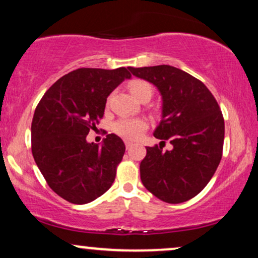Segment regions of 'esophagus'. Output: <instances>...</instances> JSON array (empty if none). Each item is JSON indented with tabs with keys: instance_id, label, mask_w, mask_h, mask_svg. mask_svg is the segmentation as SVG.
<instances>
[{
	"instance_id": "34e87169",
	"label": "esophagus",
	"mask_w": 258,
	"mask_h": 258,
	"mask_svg": "<svg viewBox=\"0 0 258 258\" xmlns=\"http://www.w3.org/2000/svg\"><path fill=\"white\" fill-rule=\"evenodd\" d=\"M132 142H130V141H125V146H126V148H127V149H128V148L130 147H131L132 146Z\"/></svg>"
}]
</instances>
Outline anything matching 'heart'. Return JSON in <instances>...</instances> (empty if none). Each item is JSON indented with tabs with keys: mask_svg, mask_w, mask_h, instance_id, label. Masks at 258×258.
I'll list each match as a JSON object with an SVG mask.
<instances>
[{
	"mask_svg": "<svg viewBox=\"0 0 258 258\" xmlns=\"http://www.w3.org/2000/svg\"><path fill=\"white\" fill-rule=\"evenodd\" d=\"M130 91L136 98L139 99L144 94H150L152 96V86L148 82L142 81V80H135L130 84ZM148 123L143 119H132V117H122L115 122L114 130L117 135L127 139H137L141 137L142 133L147 130Z\"/></svg>",
	"mask_w": 258,
	"mask_h": 258,
	"instance_id": "obj_1",
	"label": "heart"
}]
</instances>
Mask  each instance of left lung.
Masks as SVG:
<instances>
[{"mask_svg":"<svg viewBox=\"0 0 258 258\" xmlns=\"http://www.w3.org/2000/svg\"><path fill=\"white\" fill-rule=\"evenodd\" d=\"M128 70L158 88L161 121L154 136L172 144L166 152L147 147L139 166L142 183L165 203H184L205 188L220 165L224 141L220 106L203 82L171 65Z\"/></svg>","mask_w":258,"mask_h":258,"instance_id":"obj_1","label":"left lung"}]
</instances>
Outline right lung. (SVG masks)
Segmentation results:
<instances>
[{"label":"right lung","mask_w":258,"mask_h":258,"mask_svg":"<svg viewBox=\"0 0 258 258\" xmlns=\"http://www.w3.org/2000/svg\"><path fill=\"white\" fill-rule=\"evenodd\" d=\"M126 79V68L74 70L49 87L35 110V162L52 190L69 203H91L115 180L126 149L122 139L111 133L99 146L86 137L104 115L109 94Z\"/></svg>","instance_id":"1"}]
</instances>
